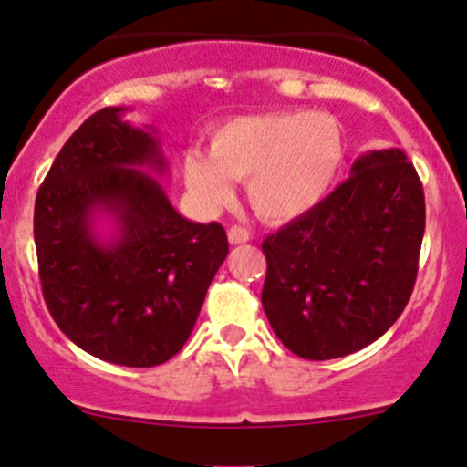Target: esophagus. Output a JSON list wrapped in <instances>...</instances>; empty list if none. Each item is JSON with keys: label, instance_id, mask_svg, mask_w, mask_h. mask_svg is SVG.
<instances>
[{"label": "esophagus", "instance_id": "obj_1", "mask_svg": "<svg viewBox=\"0 0 467 467\" xmlns=\"http://www.w3.org/2000/svg\"><path fill=\"white\" fill-rule=\"evenodd\" d=\"M228 239H230V244H246L248 239H251V233H248L244 225H230Z\"/></svg>", "mask_w": 467, "mask_h": 467}]
</instances>
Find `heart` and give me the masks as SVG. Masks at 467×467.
<instances>
[{
    "label": "heart",
    "mask_w": 467,
    "mask_h": 467,
    "mask_svg": "<svg viewBox=\"0 0 467 467\" xmlns=\"http://www.w3.org/2000/svg\"><path fill=\"white\" fill-rule=\"evenodd\" d=\"M207 150H185L182 173L207 210L233 201L234 181H246L253 210L266 221L298 219L332 190L343 164V130L325 112H264L216 124Z\"/></svg>",
    "instance_id": "b5f03b06"
}]
</instances>
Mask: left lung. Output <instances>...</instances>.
I'll return each mask as SVG.
<instances>
[{
  "label": "left lung",
  "instance_id": "left-lung-1",
  "mask_svg": "<svg viewBox=\"0 0 467 467\" xmlns=\"http://www.w3.org/2000/svg\"><path fill=\"white\" fill-rule=\"evenodd\" d=\"M307 214L262 242V305L294 355H352L400 318L425 234V192L400 149L370 150Z\"/></svg>",
  "mask_w": 467,
  "mask_h": 467
}]
</instances>
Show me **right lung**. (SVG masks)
I'll use <instances>...</instances> for the list:
<instances>
[{
	"label": "right lung",
	"instance_id": "obj_1",
	"mask_svg": "<svg viewBox=\"0 0 467 467\" xmlns=\"http://www.w3.org/2000/svg\"><path fill=\"white\" fill-rule=\"evenodd\" d=\"M124 112H94L65 142L37 190L33 237L47 309L67 338L110 364L150 368L190 338L228 237L216 221L178 214L135 169L162 173L167 162L155 130ZM99 209L116 216L112 243L93 237Z\"/></svg>",
	"mask_w": 467,
	"mask_h": 467
}]
</instances>
